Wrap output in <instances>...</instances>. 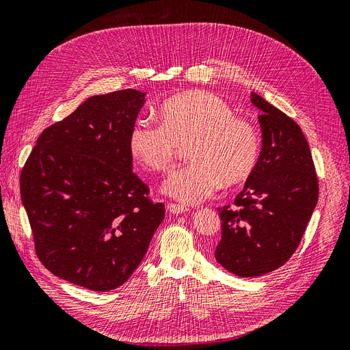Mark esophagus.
Here are the masks:
<instances>
[{
	"mask_svg": "<svg viewBox=\"0 0 350 350\" xmlns=\"http://www.w3.org/2000/svg\"><path fill=\"white\" fill-rule=\"evenodd\" d=\"M167 210L171 211L172 215H181V213H185V211L188 210L185 206H181V204H167Z\"/></svg>",
	"mask_w": 350,
	"mask_h": 350,
	"instance_id": "34e87169",
	"label": "esophagus"
}]
</instances>
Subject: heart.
I'll return each instance as SVG.
<instances>
[{"label":"heart","mask_w":350,"mask_h":350,"mask_svg":"<svg viewBox=\"0 0 350 350\" xmlns=\"http://www.w3.org/2000/svg\"><path fill=\"white\" fill-rule=\"evenodd\" d=\"M159 120H137L129 149L146 169L163 172L172 165L179 144L188 143L187 157L191 162L174 171L162 185V191L179 203H200L221 184L241 185L256 172L261 154L256 125L235 116L219 94L179 93L162 103Z\"/></svg>","instance_id":"1"}]
</instances>
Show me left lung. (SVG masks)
<instances>
[{
    "label": "left lung",
    "instance_id": "left-lung-1",
    "mask_svg": "<svg viewBox=\"0 0 350 350\" xmlns=\"http://www.w3.org/2000/svg\"><path fill=\"white\" fill-rule=\"evenodd\" d=\"M251 103L261 112L260 162L234 206L219 208L221 237L215 252L220 266L239 278L283 266L319 201V179L301 126L254 92Z\"/></svg>",
    "mask_w": 350,
    "mask_h": 350
}]
</instances>
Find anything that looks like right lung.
<instances>
[{
    "label": "right lung",
    "mask_w": 350,
    "mask_h": 350,
    "mask_svg": "<svg viewBox=\"0 0 350 350\" xmlns=\"http://www.w3.org/2000/svg\"><path fill=\"white\" fill-rule=\"evenodd\" d=\"M146 102L134 89L90 96L42 131L20 175L42 264L96 292L124 284L165 217L133 172L129 135Z\"/></svg>",
    "instance_id": "add662e5"
}]
</instances>
